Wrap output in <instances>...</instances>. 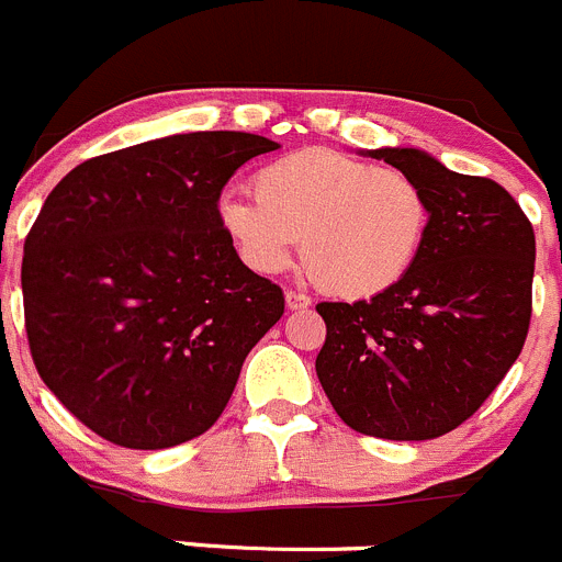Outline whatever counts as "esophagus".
I'll return each instance as SVG.
<instances>
[{
	"instance_id": "obj_1",
	"label": "esophagus",
	"mask_w": 562,
	"mask_h": 562,
	"mask_svg": "<svg viewBox=\"0 0 562 562\" xmlns=\"http://www.w3.org/2000/svg\"><path fill=\"white\" fill-rule=\"evenodd\" d=\"M286 308H290V312H303V308H308L312 306V297L308 295H303V292H286Z\"/></svg>"
}]
</instances>
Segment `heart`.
Returning a JSON list of instances; mask_svg holds the SVG:
<instances>
[{
    "mask_svg": "<svg viewBox=\"0 0 562 562\" xmlns=\"http://www.w3.org/2000/svg\"><path fill=\"white\" fill-rule=\"evenodd\" d=\"M223 232L256 272L303 259L325 292L367 301L411 270L427 228L422 187L328 148H306L254 173V195L217 201Z\"/></svg>",
    "mask_w": 562,
    "mask_h": 562,
    "instance_id": "heart-1",
    "label": "heart"
}]
</instances>
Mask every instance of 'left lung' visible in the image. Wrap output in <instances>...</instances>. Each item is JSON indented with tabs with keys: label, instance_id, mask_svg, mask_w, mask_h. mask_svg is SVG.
<instances>
[{
	"label": "left lung",
	"instance_id": "8db88e82",
	"mask_svg": "<svg viewBox=\"0 0 562 562\" xmlns=\"http://www.w3.org/2000/svg\"><path fill=\"white\" fill-rule=\"evenodd\" d=\"M408 173L427 201L411 270L356 303H319L317 378L352 430L427 441L456 430L513 367L532 314L536 234L510 192L419 148L367 151Z\"/></svg>",
	"mask_w": 562,
	"mask_h": 562
}]
</instances>
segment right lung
Masks as SVG:
<instances>
[{
  "mask_svg": "<svg viewBox=\"0 0 562 562\" xmlns=\"http://www.w3.org/2000/svg\"><path fill=\"white\" fill-rule=\"evenodd\" d=\"M278 143L190 132L93 157L46 198L21 261L37 375L82 425L130 450L201 436L226 408L284 292L243 265L217 201Z\"/></svg>",
  "mask_w": 562,
  "mask_h": 562,
  "instance_id": "right-lung-1",
  "label": "right lung"
}]
</instances>
